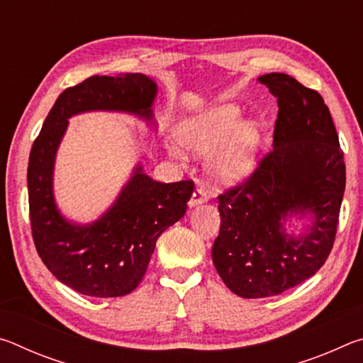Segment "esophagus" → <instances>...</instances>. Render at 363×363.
Returning a JSON list of instances; mask_svg holds the SVG:
<instances>
[{
  "mask_svg": "<svg viewBox=\"0 0 363 363\" xmlns=\"http://www.w3.org/2000/svg\"><path fill=\"white\" fill-rule=\"evenodd\" d=\"M206 200H208V196H206V194H205V190L196 187V189L194 190V194H192V199L189 200V208H194V206H196V205L205 203Z\"/></svg>",
  "mask_w": 363,
  "mask_h": 363,
  "instance_id": "1",
  "label": "esophagus"
}]
</instances>
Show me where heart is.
Segmentation results:
<instances>
[{"label": "heart", "mask_w": 363, "mask_h": 363, "mask_svg": "<svg viewBox=\"0 0 363 363\" xmlns=\"http://www.w3.org/2000/svg\"><path fill=\"white\" fill-rule=\"evenodd\" d=\"M176 138L184 149L204 155L203 169L214 187H229L242 182L253 168L259 126L255 121L240 123V110L232 104H220L205 112L182 120L176 128ZM173 155L182 150L173 140H167Z\"/></svg>", "instance_id": "obj_1"}]
</instances>
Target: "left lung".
Returning <instances> with one entry per match:
<instances>
[{"instance_id":"left-lung-1","label":"left lung","mask_w":363,"mask_h":363,"mask_svg":"<svg viewBox=\"0 0 363 363\" xmlns=\"http://www.w3.org/2000/svg\"><path fill=\"white\" fill-rule=\"evenodd\" d=\"M277 97L274 150L250 179L219 195L211 255L219 277L242 298H267L312 277L333 247L346 167L322 96L286 73L257 78ZM290 218L310 223L299 234Z\"/></svg>"}]
</instances>
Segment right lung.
I'll return each mask as SVG.
<instances>
[{
	"mask_svg": "<svg viewBox=\"0 0 363 363\" xmlns=\"http://www.w3.org/2000/svg\"><path fill=\"white\" fill-rule=\"evenodd\" d=\"M157 93V83L143 73L84 79L57 97L30 152L27 186L36 251L54 277L86 296H125L139 285L158 237L186 214L194 182L153 181L138 163L108 210L79 224L64 216L54 196L59 145L72 116L86 112L128 113L155 130Z\"/></svg>",
	"mask_w": 363,
	"mask_h": 363,
	"instance_id": "obj_1",
	"label": "right lung"
}]
</instances>
